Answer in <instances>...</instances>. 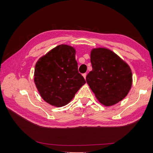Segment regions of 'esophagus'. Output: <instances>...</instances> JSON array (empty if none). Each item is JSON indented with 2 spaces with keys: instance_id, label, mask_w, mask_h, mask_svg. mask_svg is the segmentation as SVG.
I'll list each match as a JSON object with an SVG mask.
<instances>
[{
  "instance_id": "esophagus-1",
  "label": "esophagus",
  "mask_w": 153,
  "mask_h": 153,
  "mask_svg": "<svg viewBox=\"0 0 153 153\" xmlns=\"http://www.w3.org/2000/svg\"><path fill=\"white\" fill-rule=\"evenodd\" d=\"M83 75V77H84V78H86V76H87V74L86 73H84V74H82Z\"/></svg>"
}]
</instances>
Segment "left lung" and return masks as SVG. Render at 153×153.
I'll return each instance as SVG.
<instances>
[{
  "label": "left lung",
  "mask_w": 153,
  "mask_h": 153,
  "mask_svg": "<svg viewBox=\"0 0 153 153\" xmlns=\"http://www.w3.org/2000/svg\"><path fill=\"white\" fill-rule=\"evenodd\" d=\"M93 70L86 81L97 99L106 106L121 101L128 95L132 85L130 68L112 51L94 48L91 53Z\"/></svg>",
  "instance_id": "1"
}]
</instances>
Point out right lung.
Segmentation results:
<instances>
[{"instance_id":"add662e5","label":"right lung","mask_w":153,"mask_h":153,"mask_svg":"<svg viewBox=\"0 0 153 153\" xmlns=\"http://www.w3.org/2000/svg\"><path fill=\"white\" fill-rule=\"evenodd\" d=\"M75 54L74 47L60 45L41 57L35 64V85L42 98L51 105H66L86 83L79 73Z\"/></svg>"}]
</instances>
